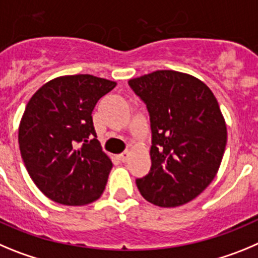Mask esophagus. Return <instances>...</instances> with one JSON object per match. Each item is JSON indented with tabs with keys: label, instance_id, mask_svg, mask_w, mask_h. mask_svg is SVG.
Here are the masks:
<instances>
[{
	"label": "esophagus",
	"instance_id": "obj_1",
	"mask_svg": "<svg viewBox=\"0 0 258 258\" xmlns=\"http://www.w3.org/2000/svg\"><path fill=\"white\" fill-rule=\"evenodd\" d=\"M130 155H131V152H130V150H124L122 154H119V159L122 162H127V161H128Z\"/></svg>",
	"mask_w": 258,
	"mask_h": 258
}]
</instances>
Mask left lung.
I'll return each mask as SVG.
<instances>
[{
  "label": "left lung",
  "instance_id": "left-lung-1",
  "mask_svg": "<svg viewBox=\"0 0 258 258\" xmlns=\"http://www.w3.org/2000/svg\"><path fill=\"white\" fill-rule=\"evenodd\" d=\"M146 105L152 167L136 178L141 196L159 207L192 201L212 182L226 146V124L215 95L198 78L157 71L128 81Z\"/></svg>",
  "mask_w": 258,
  "mask_h": 258
}]
</instances>
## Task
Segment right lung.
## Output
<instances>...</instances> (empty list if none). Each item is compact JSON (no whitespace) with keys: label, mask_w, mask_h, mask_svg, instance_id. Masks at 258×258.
<instances>
[{"label":"right lung","mask_w":258,"mask_h":258,"mask_svg":"<svg viewBox=\"0 0 258 258\" xmlns=\"http://www.w3.org/2000/svg\"><path fill=\"white\" fill-rule=\"evenodd\" d=\"M115 82L91 74L50 81L32 96L19 126L28 173L51 201L83 206L100 198L113 163L97 140L92 110Z\"/></svg>","instance_id":"obj_1"}]
</instances>
